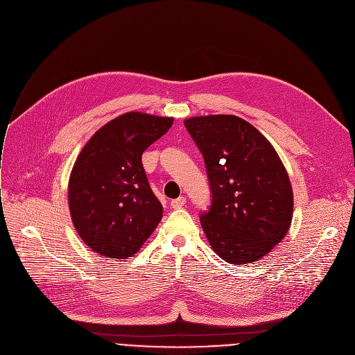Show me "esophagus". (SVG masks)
Wrapping results in <instances>:
<instances>
[{"label": "esophagus", "mask_w": 355, "mask_h": 355, "mask_svg": "<svg viewBox=\"0 0 355 355\" xmlns=\"http://www.w3.org/2000/svg\"><path fill=\"white\" fill-rule=\"evenodd\" d=\"M184 204H186V197H183V196L171 201V207L172 208H182Z\"/></svg>", "instance_id": "esophagus-1"}]
</instances>
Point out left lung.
<instances>
[{"label":"left lung","instance_id":"8db88e82","mask_svg":"<svg viewBox=\"0 0 355 355\" xmlns=\"http://www.w3.org/2000/svg\"><path fill=\"white\" fill-rule=\"evenodd\" d=\"M184 125L202 154L211 205L202 231L231 264L260 260L287 235L294 209L288 173L267 138L232 114L200 116Z\"/></svg>","mask_w":355,"mask_h":355}]
</instances>
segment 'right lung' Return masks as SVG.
Masks as SVG:
<instances>
[{
    "mask_svg": "<svg viewBox=\"0 0 355 355\" xmlns=\"http://www.w3.org/2000/svg\"><path fill=\"white\" fill-rule=\"evenodd\" d=\"M172 123V117L128 112L99 128L80 153L68 202L78 235L94 252L131 257L158 227L164 207L141 157Z\"/></svg>",
    "mask_w": 355,
    "mask_h": 355,
    "instance_id": "1",
    "label": "right lung"
}]
</instances>
